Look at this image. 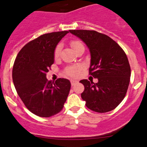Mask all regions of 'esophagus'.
<instances>
[{
  "label": "esophagus",
  "mask_w": 147,
  "mask_h": 147,
  "mask_svg": "<svg viewBox=\"0 0 147 147\" xmlns=\"http://www.w3.org/2000/svg\"><path fill=\"white\" fill-rule=\"evenodd\" d=\"M77 81H76V80H74V79H71V80H70V83H71V85L72 86H74V85H75L77 83Z\"/></svg>",
  "instance_id": "1"
}]
</instances>
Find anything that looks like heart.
Here are the masks:
<instances>
[{
  "label": "heart",
  "mask_w": 147,
  "mask_h": 147,
  "mask_svg": "<svg viewBox=\"0 0 147 147\" xmlns=\"http://www.w3.org/2000/svg\"><path fill=\"white\" fill-rule=\"evenodd\" d=\"M83 45V44H82L80 41H74L71 42V45L72 48H73L74 50H75L77 47H79V45ZM61 50V44H58L57 45L56 48H55V52H54V57H55V59H57L59 57ZM81 69H82V66H81L80 65L70 66V67H68V68H66V70H65V75L70 76V77H75L79 75V71H80Z\"/></svg>",
  "instance_id": "1"
}]
</instances>
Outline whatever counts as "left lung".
I'll return each mask as SVG.
<instances>
[{"label":"left lung","instance_id":"1","mask_svg":"<svg viewBox=\"0 0 147 147\" xmlns=\"http://www.w3.org/2000/svg\"><path fill=\"white\" fill-rule=\"evenodd\" d=\"M86 43L90 53V74L97 83L81 80L86 106L97 113L115 109L125 97L131 77V68L122 48L112 38L94 30H70Z\"/></svg>","mask_w":147,"mask_h":147}]
</instances>
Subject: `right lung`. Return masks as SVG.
<instances>
[{"label": "right lung", "mask_w": 147, "mask_h": 147, "mask_svg": "<svg viewBox=\"0 0 147 147\" xmlns=\"http://www.w3.org/2000/svg\"><path fill=\"white\" fill-rule=\"evenodd\" d=\"M68 31L45 34L30 41L18 52L12 79L18 96L30 112L49 117L63 109L70 90V81H48L46 73L54 63L57 44Z\"/></svg>", "instance_id": "right-lung-1"}]
</instances>
